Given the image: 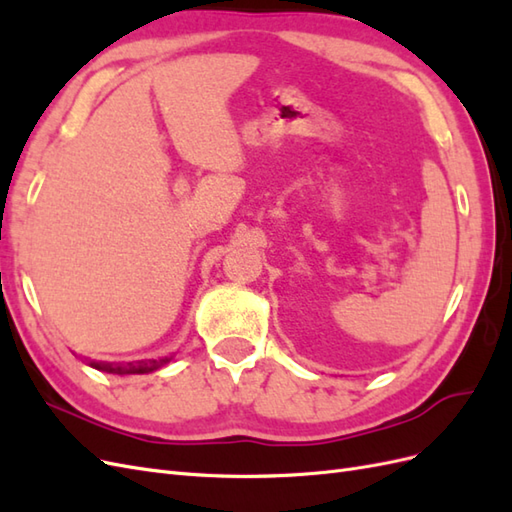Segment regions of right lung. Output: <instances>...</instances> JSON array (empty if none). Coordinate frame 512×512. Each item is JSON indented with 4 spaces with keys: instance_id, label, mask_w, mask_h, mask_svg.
Wrapping results in <instances>:
<instances>
[{
    "instance_id": "add662e5",
    "label": "right lung",
    "mask_w": 512,
    "mask_h": 512,
    "mask_svg": "<svg viewBox=\"0 0 512 512\" xmlns=\"http://www.w3.org/2000/svg\"><path fill=\"white\" fill-rule=\"evenodd\" d=\"M173 356H164V359H149V361H134V363H104V361H91L89 365L106 371V374H117V376H128V374H149V371H156L162 365H166Z\"/></svg>"
}]
</instances>
